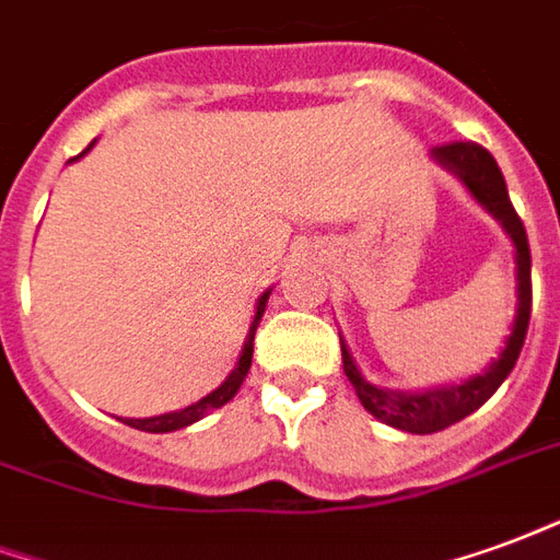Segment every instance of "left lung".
Listing matches in <instances>:
<instances>
[{
    "mask_svg": "<svg viewBox=\"0 0 560 560\" xmlns=\"http://www.w3.org/2000/svg\"><path fill=\"white\" fill-rule=\"evenodd\" d=\"M433 156L442 165L454 168L463 177V184L469 186L471 196L478 198L480 205L487 207L492 217L504 225V231L511 234L513 246H516L520 308H516V323H513V332L508 338V347L501 350L499 362H492L483 374L471 376L466 383L448 385V388H430L421 395H400V392H385V388L371 385L359 374L353 355L347 353V347L341 343L343 374L353 383L362 407L374 418L385 421L388 428L407 430V433H439V430L457 424L466 416H471L475 409L483 407L495 395V388L504 383V376L513 371L525 343L528 320H532V248H528V237H525L523 219L511 205L499 163L492 160V153L483 144L475 142L436 144Z\"/></svg>",
    "mask_w": 560,
    "mask_h": 560,
    "instance_id": "8db88e82",
    "label": "left lung"
}]
</instances>
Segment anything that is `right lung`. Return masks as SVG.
I'll return each mask as SVG.
<instances>
[{
  "label": "right lung",
  "instance_id": "add662e5",
  "mask_svg": "<svg viewBox=\"0 0 560 560\" xmlns=\"http://www.w3.org/2000/svg\"><path fill=\"white\" fill-rule=\"evenodd\" d=\"M89 148H91V144H89ZM82 153H85V151H82ZM82 153H80V156H82ZM267 300H269V291L258 300V312H255V320H252V329H248L246 343H243V355H240L237 368L231 371V376H228L225 383L219 385L217 392H210V395L201 397L198 404L180 409V412H165V416H156V418H124V424H130V428H136V430H144V433H172V430H180V428H186V424H196L198 418H205L207 412H213V409L225 407L228 400L237 395V388L243 385V380H246L248 368H252L255 329H258L260 314H264V308H267Z\"/></svg>",
  "mask_w": 560,
  "mask_h": 560
}]
</instances>
